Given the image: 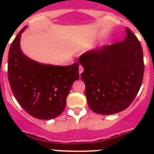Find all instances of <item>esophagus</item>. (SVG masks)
Returning <instances> with one entry per match:
<instances>
[{"label": "esophagus", "instance_id": "obj_1", "mask_svg": "<svg viewBox=\"0 0 154 154\" xmlns=\"http://www.w3.org/2000/svg\"><path fill=\"white\" fill-rule=\"evenodd\" d=\"M83 70H84V69H83V67H82V65H79V74H81V73L83 72Z\"/></svg>", "mask_w": 154, "mask_h": 154}]
</instances>
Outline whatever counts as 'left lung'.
Segmentation results:
<instances>
[{
	"label": "left lung",
	"instance_id": "8db88e82",
	"mask_svg": "<svg viewBox=\"0 0 154 154\" xmlns=\"http://www.w3.org/2000/svg\"><path fill=\"white\" fill-rule=\"evenodd\" d=\"M125 40L89 50L79 57L84 68L88 105L98 114H114L129 107L141 88L143 51L137 37L126 28Z\"/></svg>",
	"mask_w": 154,
	"mask_h": 154
}]
</instances>
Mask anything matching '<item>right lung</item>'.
Returning a JSON list of instances; mask_svg holds the SVG:
<instances>
[{
    "label": "right lung",
    "instance_id": "right-lung-1",
    "mask_svg": "<svg viewBox=\"0 0 154 154\" xmlns=\"http://www.w3.org/2000/svg\"><path fill=\"white\" fill-rule=\"evenodd\" d=\"M18 32L8 51V78L20 106L37 119H53L65 109L72 83L79 78V64L44 65L31 60L20 48Z\"/></svg>",
    "mask_w": 154,
    "mask_h": 154
}]
</instances>
